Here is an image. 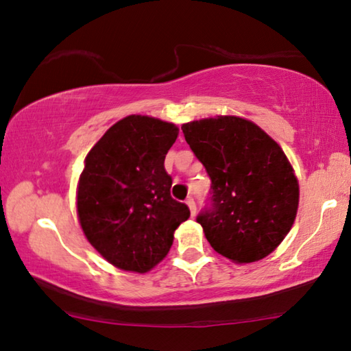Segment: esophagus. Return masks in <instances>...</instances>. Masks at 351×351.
Wrapping results in <instances>:
<instances>
[{
  "mask_svg": "<svg viewBox=\"0 0 351 351\" xmlns=\"http://www.w3.org/2000/svg\"><path fill=\"white\" fill-rule=\"evenodd\" d=\"M186 202H187V206L190 208V213H192V216H195L196 215V202H195V199H193V197H189Z\"/></svg>",
  "mask_w": 351,
  "mask_h": 351,
  "instance_id": "34e87169",
  "label": "esophagus"
}]
</instances>
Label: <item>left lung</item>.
<instances>
[{"label": "left lung", "mask_w": 351, "mask_h": 351, "mask_svg": "<svg viewBox=\"0 0 351 351\" xmlns=\"http://www.w3.org/2000/svg\"><path fill=\"white\" fill-rule=\"evenodd\" d=\"M186 141L212 180L197 215L210 245L237 264L265 258L295 222L299 184L276 141L254 123L216 117L182 124Z\"/></svg>", "instance_id": "8db88e82"}]
</instances>
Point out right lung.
<instances>
[{"label": "right lung", "instance_id": "right-lung-1", "mask_svg": "<svg viewBox=\"0 0 351 351\" xmlns=\"http://www.w3.org/2000/svg\"><path fill=\"white\" fill-rule=\"evenodd\" d=\"M178 132L171 123L130 114L86 156L76 192L80 224L101 256L121 270L154 269L189 219V207L170 196L171 176L164 169Z\"/></svg>", "mask_w": 351, "mask_h": 351}]
</instances>
